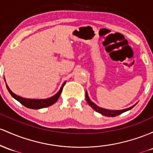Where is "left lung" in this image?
Masks as SVG:
<instances>
[{
    "label": "left lung",
    "mask_w": 153,
    "mask_h": 153,
    "mask_svg": "<svg viewBox=\"0 0 153 153\" xmlns=\"http://www.w3.org/2000/svg\"><path fill=\"white\" fill-rule=\"evenodd\" d=\"M85 97H86V100H87V103L90 105L91 107L95 110V111L100 113V114L103 115V116H108V117H115V116H118V115L123 114V113L126 112V111H129V110L133 108L137 105V103L134 104V105H132L131 107L128 108L119 110V111H112V110H108V109L102 108L99 107V106H97V105H95L93 102H92V101L90 100V97H89V96H88V94H87V92H86Z\"/></svg>",
    "instance_id": "1"
}]
</instances>
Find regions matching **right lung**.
<instances>
[{"label": "right lung", "mask_w": 153, "mask_h": 153, "mask_svg": "<svg viewBox=\"0 0 153 153\" xmlns=\"http://www.w3.org/2000/svg\"><path fill=\"white\" fill-rule=\"evenodd\" d=\"M66 84V82H63L62 86H61V89L58 91L56 95L53 96V97H49L47 99H27V98H24V97H20V96L16 95V94H14L13 92H12V91L10 90L9 87H8V85H6V87H7L8 92L11 94V95L13 97L14 99H16V100H18L20 103H22L24 106L28 108L31 109H40L43 108L48 107V106L54 104L56 101L58 100V99L59 98L60 95H61V92H62L63 86Z\"/></svg>", "instance_id": "obj_1"}]
</instances>
